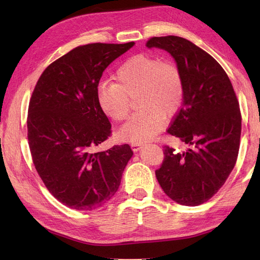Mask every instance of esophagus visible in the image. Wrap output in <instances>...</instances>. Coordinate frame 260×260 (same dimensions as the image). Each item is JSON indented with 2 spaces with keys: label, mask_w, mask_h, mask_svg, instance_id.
<instances>
[{
  "label": "esophagus",
  "mask_w": 260,
  "mask_h": 260,
  "mask_svg": "<svg viewBox=\"0 0 260 260\" xmlns=\"http://www.w3.org/2000/svg\"><path fill=\"white\" fill-rule=\"evenodd\" d=\"M142 146H143V145L141 144V143H132V144H131V148H132L135 152H138L140 148H142Z\"/></svg>",
  "instance_id": "1"
}]
</instances>
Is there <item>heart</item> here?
<instances>
[{
	"label": "heart",
	"mask_w": 260,
	"mask_h": 260,
	"mask_svg": "<svg viewBox=\"0 0 260 260\" xmlns=\"http://www.w3.org/2000/svg\"><path fill=\"white\" fill-rule=\"evenodd\" d=\"M136 97L139 111L118 131L123 141L142 143L154 139L162 127L164 115L175 114L183 99V80L171 61L137 55L116 72L115 82L98 86L96 96L103 113L115 121L129 114V98Z\"/></svg>",
	"instance_id": "heart-1"
}]
</instances>
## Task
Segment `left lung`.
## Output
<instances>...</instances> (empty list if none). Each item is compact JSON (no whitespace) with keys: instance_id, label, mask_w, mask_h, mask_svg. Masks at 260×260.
<instances>
[{"instance_id":"8db88e82","label":"left lung","mask_w":260,"mask_h":260,"mask_svg":"<svg viewBox=\"0 0 260 260\" xmlns=\"http://www.w3.org/2000/svg\"><path fill=\"white\" fill-rule=\"evenodd\" d=\"M148 49L168 52L183 80V101L168 133L187 145L183 152L164 146L156 178L168 198L199 206L214 196L237 162L242 118L229 77L208 53L184 38L154 37Z\"/></svg>"}]
</instances>
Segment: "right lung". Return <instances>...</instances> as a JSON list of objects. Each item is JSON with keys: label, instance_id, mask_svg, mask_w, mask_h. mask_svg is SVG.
I'll list each match as a JSON object with an SVG mask.
<instances>
[{"label": "right lung", "instance_id": "obj_1", "mask_svg": "<svg viewBox=\"0 0 260 260\" xmlns=\"http://www.w3.org/2000/svg\"><path fill=\"white\" fill-rule=\"evenodd\" d=\"M133 45L78 46L44 70L31 96L27 127L35 167L54 198L73 209H98L111 200L133 155L128 144L96 152L112 128L98 102L100 79Z\"/></svg>", "mask_w": 260, "mask_h": 260}]
</instances>
